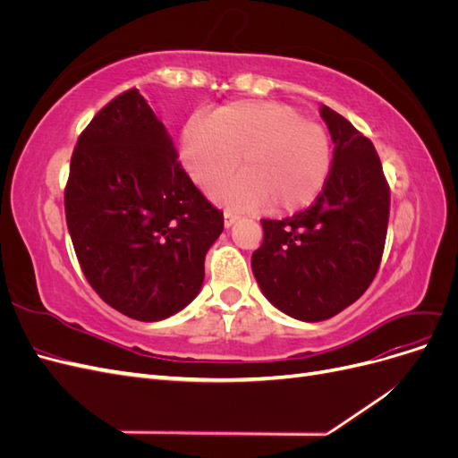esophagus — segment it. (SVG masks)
I'll return each mask as SVG.
<instances>
[{
  "label": "esophagus",
  "instance_id": "obj_1",
  "mask_svg": "<svg viewBox=\"0 0 458 458\" xmlns=\"http://www.w3.org/2000/svg\"><path fill=\"white\" fill-rule=\"evenodd\" d=\"M237 219H239L237 214H233V212H229V210L224 212V224H225V227L234 225V221H237Z\"/></svg>",
  "mask_w": 458,
  "mask_h": 458
}]
</instances>
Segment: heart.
<instances>
[{"label":"heart","mask_w":458,"mask_h":458,"mask_svg":"<svg viewBox=\"0 0 458 458\" xmlns=\"http://www.w3.org/2000/svg\"><path fill=\"white\" fill-rule=\"evenodd\" d=\"M182 162L189 177L212 189L234 168L242 170L214 191L242 210L293 214L321 195L332 168L327 128L303 118L293 105L233 101L206 118L192 116L182 133Z\"/></svg>","instance_id":"1"}]
</instances>
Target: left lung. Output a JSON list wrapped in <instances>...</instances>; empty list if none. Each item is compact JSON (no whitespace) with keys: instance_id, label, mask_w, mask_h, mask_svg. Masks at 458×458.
Listing matches in <instances>:
<instances>
[{"instance_id":"8db88e82","label":"left lung","mask_w":458,"mask_h":458,"mask_svg":"<svg viewBox=\"0 0 458 458\" xmlns=\"http://www.w3.org/2000/svg\"><path fill=\"white\" fill-rule=\"evenodd\" d=\"M335 157L321 195L286 219H261L252 254L261 293L283 313L317 323L335 317L377 276L390 217V185L372 141L321 105Z\"/></svg>"}]
</instances>
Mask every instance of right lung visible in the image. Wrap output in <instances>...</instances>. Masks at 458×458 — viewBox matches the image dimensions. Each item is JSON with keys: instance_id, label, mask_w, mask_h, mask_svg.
<instances>
[{"instance_id": "1", "label": "right lung", "mask_w": 458, "mask_h": 458, "mask_svg": "<svg viewBox=\"0 0 458 458\" xmlns=\"http://www.w3.org/2000/svg\"><path fill=\"white\" fill-rule=\"evenodd\" d=\"M66 225L88 283L110 308L160 321L199 294L224 212L191 182L137 89L80 133L64 189Z\"/></svg>"}]
</instances>
